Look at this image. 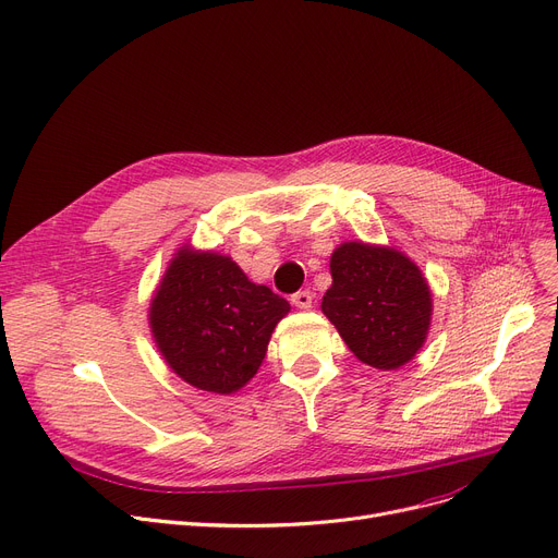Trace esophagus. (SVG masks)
<instances>
[{
  "label": "esophagus",
  "mask_w": 558,
  "mask_h": 558,
  "mask_svg": "<svg viewBox=\"0 0 558 558\" xmlns=\"http://www.w3.org/2000/svg\"><path fill=\"white\" fill-rule=\"evenodd\" d=\"M290 302H292L294 306H298V308H302V311H308V308L313 306V292H311V290L294 292Z\"/></svg>",
  "instance_id": "1"
}]
</instances>
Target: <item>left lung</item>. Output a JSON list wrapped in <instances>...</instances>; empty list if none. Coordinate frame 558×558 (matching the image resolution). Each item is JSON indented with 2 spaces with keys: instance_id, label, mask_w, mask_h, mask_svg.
I'll return each instance as SVG.
<instances>
[{
  "instance_id": "8db88e82",
  "label": "left lung",
  "mask_w": 558,
  "mask_h": 558,
  "mask_svg": "<svg viewBox=\"0 0 558 558\" xmlns=\"http://www.w3.org/2000/svg\"><path fill=\"white\" fill-rule=\"evenodd\" d=\"M333 283L324 315L353 355L376 369H399L423 347L433 300L421 270L389 247L344 243L331 256Z\"/></svg>"
}]
</instances>
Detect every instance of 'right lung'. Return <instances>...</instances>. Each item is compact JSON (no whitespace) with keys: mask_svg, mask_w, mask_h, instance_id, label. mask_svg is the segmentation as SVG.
Instances as JSON below:
<instances>
[{"mask_svg":"<svg viewBox=\"0 0 558 558\" xmlns=\"http://www.w3.org/2000/svg\"><path fill=\"white\" fill-rule=\"evenodd\" d=\"M290 304L252 283L229 256L180 250L150 304V329L189 385L232 395L260 367Z\"/></svg>","mask_w":558,"mask_h":558,"instance_id":"right-lung-1","label":"right lung"}]
</instances>
